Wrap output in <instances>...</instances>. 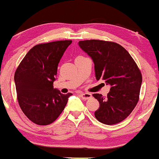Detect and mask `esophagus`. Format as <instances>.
Wrapping results in <instances>:
<instances>
[{
  "instance_id": "obj_1",
  "label": "esophagus",
  "mask_w": 159,
  "mask_h": 159,
  "mask_svg": "<svg viewBox=\"0 0 159 159\" xmlns=\"http://www.w3.org/2000/svg\"><path fill=\"white\" fill-rule=\"evenodd\" d=\"M80 97L83 98V99H89L91 97V94L89 93H80Z\"/></svg>"
}]
</instances>
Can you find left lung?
<instances>
[{
  "mask_svg": "<svg viewBox=\"0 0 159 159\" xmlns=\"http://www.w3.org/2000/svg\"><path fill=\"white\" fill-rule=\"evenodd\" d=\"M79 46L93 60L97 80L111 85L107 97L93 96L99 102L96 119L105 125L121 122L130 114L139 99L142 76L128 52L116 43L99 40L80 41Z\"/></svg>",
  "mask_w": 159,
  "mask_h": 159,
  "instance_id": "left-lung-1",
  "label": "left lung"
}]
</instances>
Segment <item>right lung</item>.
<instances>
[{
  "mask_svg": "<svg viewBox=\"0 0 159 159\" xmlns=\"http://www.w3.org/2000/svg\"><path fill=\"white\" fill-rule=\"evenodd\" d=\"M72 40L34 46L25 54L15 73L19 105L34 124L47 125L61 114L71 93L62 94L54 89L57 66Z\"/></svg>",
  "mask_w": 159,
  "mask_h": 159,
  "instance_id": "obj_1",
  "label": "right lung"
}]
</instances>
